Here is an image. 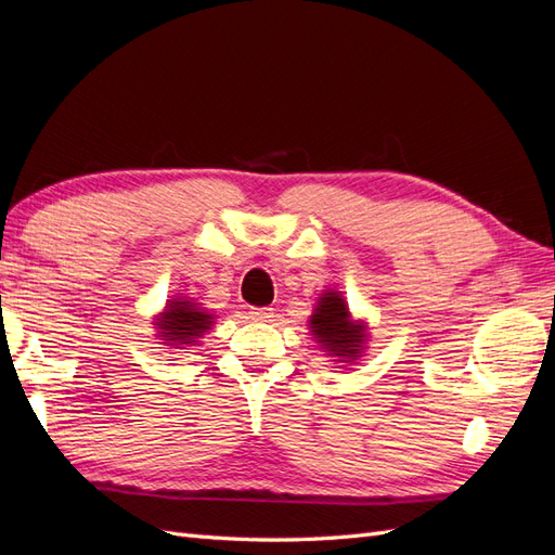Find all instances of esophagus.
<instances>
[{
	"instance_id": "1",
	"label": "esophagus",
	"mask_w": 555,
	"mask_h": 555,
	"mask_svg": "<svg viewBox=\"0 0 555 555\" xmlns=\"http://www.w3.org/2000/svg\"><path fill=\"white\" fill-rule=\"evenodd\" d=\"M249 319L251 322H271L273 310L271 308H249Z\"/></svg>"
}]
</instances>
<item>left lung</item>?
<instances>
[{
  "label": "left lung",
  "instance_id": "obj_1",
  "mask_svg": "<svg viewBox=\"0 0 555 555\" xmlns=\"http://www.w3.org/2000/svg\"><path fill=\"white\" fill-rule=\"evenodd\" d=\"M308 328L319 349L326 351L335 363H343V367L354 365L371 340L365 319H354L343 292L335 289H326L317 298Z\"/></svg>",
  "mask_w": 555,
  "mask_h": 555
}]
</instances>
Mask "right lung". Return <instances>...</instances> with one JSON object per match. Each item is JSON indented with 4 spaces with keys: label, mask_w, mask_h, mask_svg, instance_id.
<instances>
[{
    "label": "right lung",
    "mask_w": 555,
    "mask_h": 555,
    "mask_svg": "<svg viewBox=\"0 0 555 555\" xmlns=\"http://www.w3.org/2000/svg\"><path fill=\"white\" fill-rule=\"evenodd\" d=\"M155 338L164 340L166 349H184L198 345V340L212 328L215 314L196 304L190 296H176L166 300L159 314H155Z\"/></svg>",
    "instance_id": "add662e5"
}]
</instances>
